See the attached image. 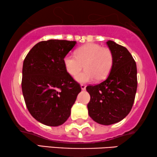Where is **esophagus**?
I'll return each instance as SVG.
<instances>
[{
  "label": "esophagus",
  "mask_w": 157,
  "mask_h": 157,
  "mask_svg": "<svg viewBox=\"0 0 157 157\" xmlns=\"http://www.w3.org/2000/svg\"><path fill=\"white\" fill-rule=\"evenodd\" d=\"M81 89H82V90H85V88H86V85H84V84H81Z\"/></svg>",
  "instance_id": "34e87169"
}]
</instances>
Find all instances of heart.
Returning a JSON list of instances; mask_svg holds the SVG:
<instances>
[{"instance_id":"1","label":"heart","mask_w":157,"mask_h":157,"mask_svg":"<svg viewBox=\"0 0 157 157\" xmlns=\"http://www.w3.org/2000/svg\"><path fill=\"white\" fill-rule=\"evenodd\" d=\"M64 68L72 77L82 69L85 70L76 77L80 82H88L93 79L98 82L105 80L114 64V55L109 48L96 43H88L77 49L75 56L66 55L63 59Z\"/></svg>"}]
</instances>
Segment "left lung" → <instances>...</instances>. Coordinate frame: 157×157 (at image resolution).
Listing matches in <instances>:
<instances>
[{"label":"left lung","instance_id":"obj_1","mask_svg":"<svg viewBox=\"0 0 157 157\" xmlns=\"http://www.w3.org/2000/svg\"><path fill=\"white\" fill-rule=\"evenodd\" d=\"M106 44L114 55V64L104 81L88 85L90 96L88 104L89 116L95 122L109 125L123 120L130 113L137 90V67L125 47L112 40Z\"/></svg>","mask_w":157,"mask_h":157}]
</instances>
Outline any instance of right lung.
Returning <instances> with one entry per match:
<instances>
[{
  "label": "right lung",
  "instance_id": "obj_1",
  "mask_svg": "<svg viewBox=\"0 0 157 157\" xmlns=\"http://www.w3.org/2000/svg\"><path fill=\"white\" fill-rule=\"evenodd\" d=\"M76 41H41L23 62L21 89L27 108L37 121L59 126L67 120L81 91L80 85L64 68L63 59Z\"/></svg>",
  "mask_w": 157,
  "mask_h": 157
}]
</instances>
